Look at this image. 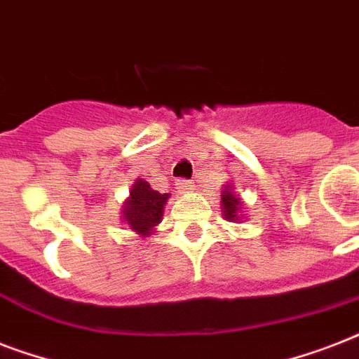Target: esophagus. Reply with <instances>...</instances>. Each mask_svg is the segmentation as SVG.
<instances>
[{"instance_id": "34e87169", "label": "esophagus", "mask_w": 359, "mask_h": 359, "mask_svg": "<svg viewBox=\"0 0 359 359\" xmlns=\"http://www.w3.org/2000/svg\"><path fill=\"white\" fill-rule=\"evenodd\" d=\"M177 190H180V191L194 190V182L188 179H179L177 180Z\"/></svg>"}]
</instances>
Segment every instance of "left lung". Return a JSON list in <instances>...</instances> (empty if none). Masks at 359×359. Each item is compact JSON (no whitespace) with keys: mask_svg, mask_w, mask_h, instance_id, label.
<instances>
[{"mask_svg":"<svg viewBox=\"0 0 359 359\" xmlns=\"http://www.w3.org/2000/svg\"><path fill=\"white\" fill-rule=\"evenodd\" d=\"M222 205H224V216L229 222H236L240 218V201L235 197L233 191H229V188H225L224 196H222Z\"/></svg>","mask_w":359,"mask_h":359,"instance_id":"obj_1","label":"left lung"}]
</instances>
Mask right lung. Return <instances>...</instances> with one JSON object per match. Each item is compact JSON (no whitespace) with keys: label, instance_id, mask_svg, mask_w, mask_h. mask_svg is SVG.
<instances>
[{"label":"right lung","instance_id":"1","mask_svg":"<svg viewBox=\"0 0 359 359\" xmlns=\"http://www.w3.org/2000/svg\"><path fill=\"white\" fill-rule=\"evenodd\" d=\"M168 199V194L152 190L149 182L137 179L134 188L130 191V199L123 208L124 219L135 233L149 235L154 225L160 224L163 212V203Z\"/></svg>","mask_w":359,"mask_h":359}]
</instances>
